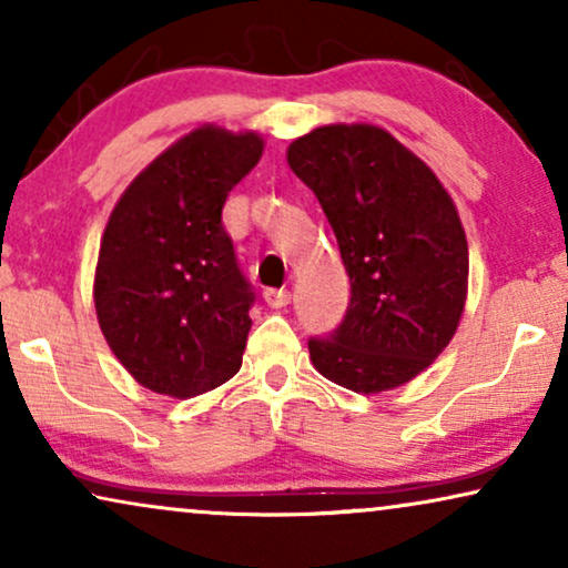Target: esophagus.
<instances>
[{
	"mask_svg": "<svg viewBox=\"0 0 568 568\" xmlns=\"http://www.w3.org/2000/svg\"><path fill=\"white\" fill-rule=\"evenodd\" d=\"M263 300H266L268 307L282 310V307H286L292 302V294L286 292V290H266V292H263Z\"/></svg>",
	"mask_w": 568,
	"mask_h": 568,
	"instance_id": "obj_1",
	"label": "esophagus"
}]
</instances>
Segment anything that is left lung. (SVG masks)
Listing matches in <instances>:
<instances>
[{
    "instance_id": "8db88e82",
    "label": "left lung",
    "mask_w": 568,
    "mask_h": 568,
    "mask_svg": "<svg viewBox=\"0 0 568 568\" xmlns=\"http://www.w3.org/2000/svg\"><path fill=\"white\" fill-rule=\"evenodd\" d=\"M286 162L321 201L352 282L346 317L307 341L310 359L354 393L406 385L445 352L468 297L455 201L424 160L372 123L313 129Z\"/></svg>"
}]
</instances>
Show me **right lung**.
Masks as SVG:
<instances>
[{"mask_svg":"<svg viewBox=\"0 0 568 568\" xmlns=\"http://www.w3.org/2000/svg\"><path fill=\"white\" fill-rule=\"evenodd\" d=\"M263 139L214 123L158 154L113 206L95 266L100 331L152 393L193 398L237 375L253 292L222 224Z\"/></svg>","mask_w":568,"mask_h":568,"instance_id":"1","label":"right lung"}]
</instances>
